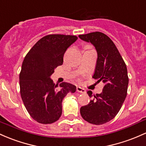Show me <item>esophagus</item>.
Here are the masks:
<instances>
[{"label":"esophagus","mask_w":146,"mask_h":146,"mask_svg":"<svg viewBox=\"0 0 146 146\" xmlns=\"http://www.w3.org/2000/svg\"><path fill=\"white\" fill-rule=\"evenodd\" d=\"M76 91H78V92L82 93V94H85V93H86V90H85V89H84V88L80 87V86H77Z\"/></svg>","instance_id":"1"}]
</instances>
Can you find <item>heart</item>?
<instances>
[{"mask_svg":"<svg viewBox=\"0 0 146 146\" xmlns=\"http://www.w3.org/2000/svg\"><path fill=\"white\" fill-rule=\"evenodd\" d=\"M86 49H90V46H86Z\"/></svg>","mask_w":146,"mask_h":146,"instance_id":"obj_1","label":"heart"}]
</instances>
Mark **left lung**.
Wrapping results in <instances>:
<instances>
[{
  "instance_id": "1",
  "label": "left lung",
  "mask_w": 146,
  "mask_h": 146,
  "mask_svg": "<svg viewBox=\"0 0 146 146\" xmlns=\"http://www.w3.org/2000/svg\"><path fill=\"white\" fill-rule=\"evenodd\" d=\"M80 39L91 43L97 51L98 58L93 78L104 83L101 94L94 96L88 105L80 108L83 119L94 125H102L113 119L122 107L127 96L129 79L125 63L111 39L100 32L81 35Z\"/></svg>"
}]
</instances>
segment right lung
<instances>
[{
	"mask_svg": "<svg viewBox=\"0 0 146 146\" xmlns=\"http://www.w3.org/2000/svg\"><path fill=\"white\" fill-rule=\"evenodd\" d=\"M78 37L73 35H50L34 45L24 58L19 75L20 92L29 114L36 122L50 124L62 113V102L76 86L67 82L55 85L50 78L63 64L65 52Z\"/></svg>",
	"mask_w": 146,
	"mask_h": 146,
	"instance_id": "right-lung-1",
	"label": "right lung"
}]
</instances>
